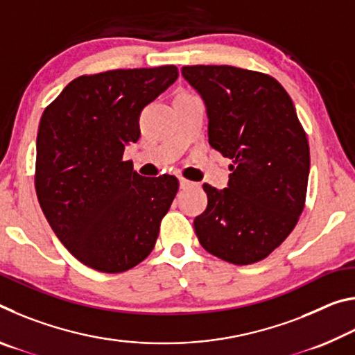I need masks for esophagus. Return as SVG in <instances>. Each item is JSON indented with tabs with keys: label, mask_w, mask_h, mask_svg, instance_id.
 Listing matches in <instances>:
<instances>
[{
	"label": "esophagus",
	"mask_w": 355,
	"mask_h": 355,
	"mask_svg": "<svg viewBox=\"0 0 355 355\" xmlns=\"http://www.w3.org/2000/svg\"><path fill=\"white\" fill-rule=\"evenodd\" d=\"M194 184L192 182H189V180H186V178H180V188L182 189H186V188H191V186Z\"/></svg>",
	"instance_id": "1"
}]
</instances>
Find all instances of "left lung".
I'll use <instances>...</instances> for the list:
<instances>
[{
	"instance_id": "left-lung-1",
	"label": "left lung",
	"mask_w": 355,
	"mask_h": 355,
	"mask_svg": "<svg viewBox=\"0 0 355 355\" xmlns=\"http://www.w3.org/2000/svg\"><path fill=\"white\" fill-rule=\"evenodd\" d=\"M202 95L208 142L232 159L228 188L203 184L208 205L194 219L202 248L245 266L285 241L305 207L307 135L284 86L271 75L232 65H186Z\"/></svg>"
}]
</instances>
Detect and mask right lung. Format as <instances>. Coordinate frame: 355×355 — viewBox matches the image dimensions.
I'll return each mask as SVG.
<instances>
[{"label":"right lung","instance_id":"add662e5","mask_svg":"<svg viewBox=\"0 0 355 355\" xmlns=\"http://www.w3.org/2000/svg\"><path fill=\"white\" fill-rule=\"evenodd\" d=\"M178 78L175 65L81 75L45 107L34 184L48 224L76 260L123 272L153 250L178 191L173 175L141 177L123 161L139 114Z\"/></svg>","mask_w":355,"mask_h":355}]
</instances>
